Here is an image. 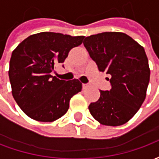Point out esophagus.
I'll return each instance as SVG.
<instances>
[{
  "mask_svg": "<svg viewBox=\"0 0 159 159\" xmlns=\"http://www.w3.org/2000/svg\"><path fill=\"white\" fill-rule=\"evenodd\" d=\"M83 89H88V88H89V84H85V83H83Z\"/></svg>",
  "mask_w": 159,
  "mask_h": 159,
  "instance_id": "34e87169",
  "label": "esophagus"
}]
</instances>
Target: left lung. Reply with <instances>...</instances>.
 <instances>
[{
	"mask_svg": "<svg viewBox=\"0 0 159 159\" xmlns=\"http://www.w3.org/2000/svg\"><path fill=\"white\" fill-rule=\"evenodd\" d=\"M83 44L99 70L111 75V89L100 90V99L89 107L90 113L103 125L126 123L147 95L150 69L145 49L122 32L92 35L85 37Z\"/></svg>",
	"mask_w": 159,
	"mask_h": 159,
	"instance_id": "left-lung-1",
	"label": "left lung"
}]
</instances>
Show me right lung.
Masks as SVG:
<instances>
[{
	"label": "right lung",
	"instance_id": "obj_1",
	"mask_svg": "<svg viewBox=\"0 0 159 159\" xmlns=\"http://www.w3.org/2000/svg\"><path fill=\"white\" fill-rule=\"evenodd\" d=\"M83 39V36L41 32L27 37L13 50L8 70L12 93L28 117L53 122L67 112L70 100L82 90V83L59 80L51 73Z\"/></svg>",
	"mask_w": 159,
	"mask_h": 159
}]
</instances>
